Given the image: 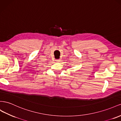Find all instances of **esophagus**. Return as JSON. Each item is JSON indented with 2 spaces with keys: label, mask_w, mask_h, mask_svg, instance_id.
Returning a JSON list of instances; mask_svg holds the SVG:
<instances>
[{
  "label": "esophagus",
  "mask_w": 121,
  "mask_h": 121,
  "mask_svg": "<svg viewBox=\"0 0 121 121\" xmlns=\"http://www.w3.org/2000/svg\"><path fill=\"white\" fill-rule=\"evenodd\" d=\"M56 61L57 62H60V59H56Z\"/></svg>",
  "instance_id": "esophagus-1"
}]
</instances>
